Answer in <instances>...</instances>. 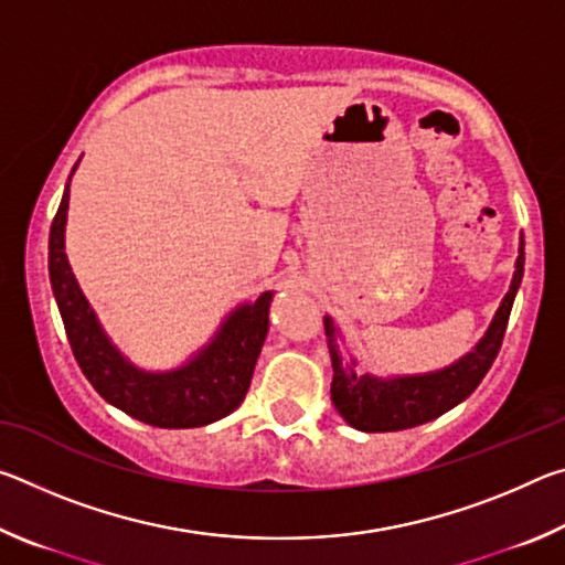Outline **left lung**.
Listing matches in <instances>:
<instances>
[{
  "label": "left lung",
  "instance_id": "left-lung-1",
  "mask_svg": "<svg viewBox=\"0 0 565 565\" xmlns=\"http://www.w3.org/2000/svg\"><path fill=\"white\" fill-rule=\"evenodd\" d=\"M523 262L525 254L521 236L511 289L503 296L489 331L483 333V339L476 343L473 351H468L466 356L451 363V366L431 371V374L391 379L363 374V371L356 369V359L343 351L337 323H333L331 317H323L333 366L331 401L343 420L366 434L404 431V428H414L426 424V420L438 418L471 396L483 376L489 374L495 356H499L515 291H519L523 279Z\"/></svg>",
  "mask_w": 565,
  "mask_h": 565
}]
</instances>
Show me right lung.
Here are the masks:
<instances>
[{
  "mask_svg": "<svg viewBox=\"0 0 565 565\" xmlns=\"http://www.w3.org/2000/svg\"><path fill=\"white\" fill-rule=\"evenodd\" d=\"M66 209L70 184L50 232V281L74 359L97 394L141 424L159 428L206 426L236 411L252 384L256 359L269 331L274 291H264L254 303L236 306L214 339L184 366L145 371L114 347L74 279L64 254Z\"/></svg>",
  "mask_w": 565,
  "mask_h": 565,
  "instance_id": "right-lung-1",
  "label": "right lung"
}]
</instances>
